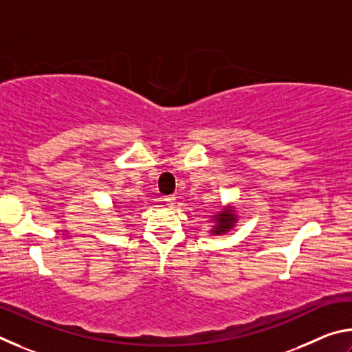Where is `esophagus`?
<instances>
[{
	"instance_id": "34e87169",
	"label": "esophagus",
	"mask_w": 352,
	"mask_h": 352,
	"mask_svg": "<svg viewBox=\"0 0 352 352\" xmlns=\"http://www.w3.org/2000/svg\"><path fill=\"white\" fill-rule=\"evenodd\" d=\"M163 201L168 206H174L175 205V195H166V197L163 199Z\"/></svg>"
}]
</instances>
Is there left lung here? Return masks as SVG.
I'll list each match as a JSON object with an SVG mask.
<instances>
[{
    "mask_svg": "<svg viewBox=\"0 0 352 352\" xmlns=\"http://www.w3.org/2000/svg\"><path fill=\"white\" fill-rule=\"evenodd\" d=\"M216 220H217V225H216V228L212 230V233L222 234V233H225V231H228L231 226H233L236 217L231 214V210H226L223 212H220L216 217Z\"/></svg>",
    "mask_w": 352,
    "mask_h": 352,
    "instance_id": "1",
    "label": "left lung"
}]
</instances>
